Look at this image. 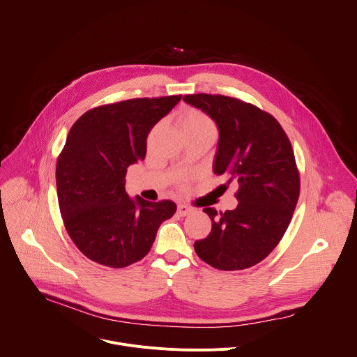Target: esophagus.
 Returning <instances> with one entry per match:
<instances>
[{
	"instance_id": "34e87169",
	"label": "esophagus",
	"mask_w": 357,
	"mask_h": 357,
	"mask_svg": "<svg viewBox=\"0 0 357 357\" xmlns=\"http://www.w3.org/2000/svg\"><path fill=\"white\" fill-rule=\"evenodd\" d=\"M193 209L190 206H186L183 205V203H181V205H178V215L179 216H188Z\"/></svg>"
}]
</instances>
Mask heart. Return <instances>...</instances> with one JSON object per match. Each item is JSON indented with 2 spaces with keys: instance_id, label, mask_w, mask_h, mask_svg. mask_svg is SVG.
Masks as SVG:
<instances>
[{
  "instance_id": "b5f03b06",
  "label": "heart",
  "mask_w": 357,
  "mask_h": 357,
  "mask_svg": "<svg viewBox=\"0 0 357 357\" xmlns=\"http://www.w3.org/2000/svg\"><path fill=\"white\" fill-rule=\"evenodd\" d=\"M181 127L183 131H208L216 134L213 121L205 113L195 109H189L181 116Z\"/></svg>"
}]
</instances>
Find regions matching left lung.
Instances as JSON below:
<instances>
[{
  "label": "left lung",
  "mask_w": 357,
  "mask_h": 357,
  "mask_svg": "<svg viewBox=\"0 0 357 357\" xmlns=\"http://www.w3.org/2000/svg\"><path fill=\"white\" fill-rule=\"evenodd\" d=\"M183 100L219 128L213 172L238 183L236 209H203L212 230L195 241V251L218 270L250 268L277 247L296 206L299 172L291 142L271 114L238 98L199 93Z\"/></svg>",
  "instance_id": "obj_1"
}]
</instances>
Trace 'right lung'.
I'll use <instances>...</instances> for the list:
<instances>
[{"instance_id":"add662e5","label":"right lung","mask_w":357,"mask_h":357,"mask_svg":"<svg viewBox=\"0 0 357 357\" xmlns=\"http://www.w3.org/2000/svg\"><path fill=\"white\" fill-rule=\"evenodd\" d=\"M181 97L100 106L72 126L56 162L58 200L68 234L91 261L113 268L139 261L176 212L171 200L131 199L124 185L127 168L145 158L149 131Z\"/></svg>"}]
</instances>
